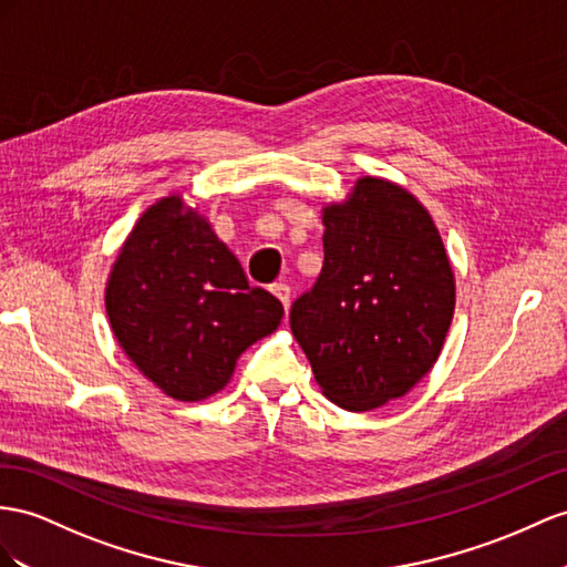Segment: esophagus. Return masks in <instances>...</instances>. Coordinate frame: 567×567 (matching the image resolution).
<instances>
[{
	"label": "esophagus",
	"instance_id": "34e87169",
	"mask_svg": "<svg viewBox=\"0 0 567 567\" xmlns=\"http://www.w3.org/2000/svg\"><path fill=\"white\" fill-rule=\"evenodd\" d=\"M270 292L280 299V303L287 311L289 309V297H292V295H289V287L285 282H275V285H270Z\"/></svg>",
	"mask_w": 567,
	"mask_h": 567
}]
</instances>
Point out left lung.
<instances>
[{
	"mask_svg": "<svg viewBox=\"0 0 567 567\" xmlns=\"http://www.w3.org/2000/svg\"><path fill=\"white\" fill-rule=\"evenodd\" d=\"M323 270L289 326L323 395L369 412L408 395L435 364L455 275L429 210L388 179H357L323 208Z\"/></svg>",
	"mask_w": 567,
	"mask_h": 567,
	"instance_id": "left-lung-1",
	"label": "left lung"
}]
</instances>
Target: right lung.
I'll list each match as a JSON object with an SVG mask.
<instances>
[{"instance_id": "right-lung-1", "label": "right lung", "mask_w": 567, "mask_h": 567, "mask_svg": "<svg viewBox=\"0 0 567 567\" xmlns=\"http://www.w3.org/2000/svg\"><path fill=\"white\" fill-rule=\"evenodd\" d=\"M105 309L124 354L165 395L223 390L246 347L282 321V303L249 280L210 223L179 194L145 210L114 260Z\"/></svg>"}]
</instances>
